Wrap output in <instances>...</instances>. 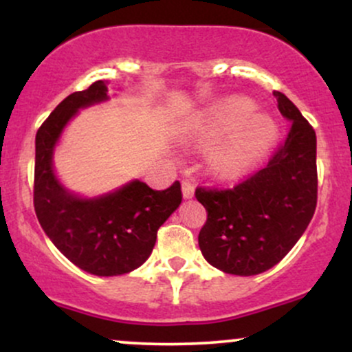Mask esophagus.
Wrapping results in <instances>:
<instances>
[{"instance_id":"esophagus-1","label":"esophagus","mask_w":352,"mask_h":352,"mask_svg":"<svg viewBox=\"0 0 352 352\" xmlns=\"http://www.w3.org/2000/svg\"><path fill=\"white\" fill-rule=\"evenodd\" d=\"M182 192H184V199H192L195 195V185L190 180L182 182Z\"/></svg>"}]
</instances>
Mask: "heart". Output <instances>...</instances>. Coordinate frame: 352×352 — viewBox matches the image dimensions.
I'll use <instances>...</instances> for the list:
<instances>
[{
	"instance_id": "b5f03b06",
	"label": "heart",
	"mask_w": 352,
	"mask_h": 352,
	"mask_svg": "<svg viewBox=\"0 0 352 352\" xmlns=\"http://www.w3.org/2000/svg\"><path fill=\"white\" fill-rule=\"evenodd\" d=\"M280 129L272 116L256 112V104L233 98L210 107L190 131L200 147H215L212 157L218 172L236 173L256 164L276 142Z\"/></svg>"
}]
</instances>
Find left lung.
Masks as SVG:
<instances>
[{"mask_svg":"<svg viewBox=\"0 0 352 352\" xmlns=\"http://www.w3.org/2000/svg\"><path fill=\"white\" fill-rule=\"evenodd\" d=\"M292 122L268 165L232 188H197L208 212L199 246L223 273L253 276L280 263L296 245L316 210V134L298 107L274 91Z\"/></svg>","mask_w":352,"mask_h":352,"instance_id":"obj_1","label":"left lung"}]
</instances>
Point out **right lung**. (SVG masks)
I'll use <instances>...</instances> for the list:
<instances>
[{
    "mask_svg": "<svg viewBox=\"0 0 352 352\" xmlns=\"http://www.w3.org/2000/svg\"><path fill=\"white\" fill-rule=\"evenodd\" d=\"M109 100L104 80L72 92L36 134L34 210L50 240L67 260L96 276H117L151 256L157 230L182 204L180 182L152 190L134 179L98 197L71 192L54 170V151L66 125L80 109Z\"/></svg>",
    "mask_w": 352,
    "mask_h": 352,
    "instance_id": "obj_1",
    "label": "right lung"
}]
</instances>
